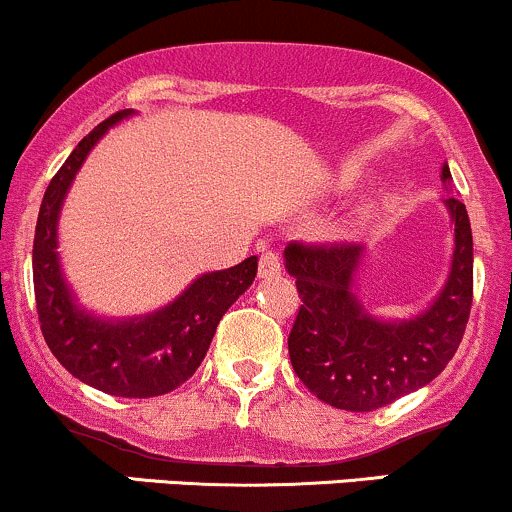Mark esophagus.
Listing matches in <instances>:
<instances>
[{"mask_svg": "<svg viewBox=\"0 0 512 512\" xmlns=\"http://www.w3.org/2000/svg\"><path fill=\"white\" fill-rule=\"evenodd\" d=\"M280 273V256L276 251H263L261 258H258V276L261 278H273Z\"/></svg>", "mask_w": 512, "mask_h": 512, "instance_id": "34e87169", "label": "esophagus"}]
</instances>
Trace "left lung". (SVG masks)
Instances as JSON below:
<instances>
[{"label":"left lung","instance_id":"obj_1","mask_svg":"<svg viewBox=\"0 0 512 512\" xmlns=\"http://www.w3.org/2000/svg\"><path fill=\"white\" fill-rule=\"evenodd\" d=\"M442 178H452L447 166ZM447 207L456 236L452 273L430 310L410 322H378L356 302L359 244H288L285 268L302 300L288 337L290 364L322 403L378 410L427 386L452 361L474 300V241L466 207L454 197Z\"/></svg>","mask_w":512,"mask_h":512}]
</instances>
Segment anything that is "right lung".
<instances>
[{
	"label": "right lung",
	"mask_w": 512,
	"mask_h": 512,
	"mask_svg": "<svg viewBox=\"0 0 512 512\" xmlns=\"http://www.w3.org/2000/svg\"><path fill=\"white\" fill-rule=\"evenodd\" d=\"M131 109L112 114L75 146L51 178L34 234V293L43 339L75 378L119 398H153L183 386L210 349L232 302L254 283L256 256L197 278L173 305L131 322H102L75 307L60 278L56 222L65 192L97 139Z\"/></svg>",
	"instance_id": "right-lung-1"
}]
</instances>
